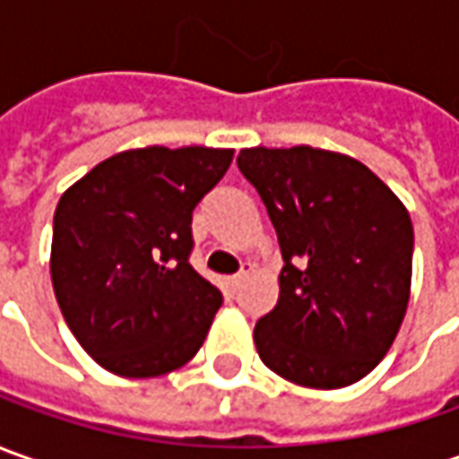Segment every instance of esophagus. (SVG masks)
I'll use <instances>...</instances> for the list:
<instances>
[{"label":"esophagus","instance_id":"obj_1","mask_svg":"<svg viewBox=\"0 0 459 459\" xmlns=\"http://www.w3.org/2000/svg\"><path fill=\"white\" fill-rule=\"evenodd\" d=\"M248 274H251V264H244V266H241V272H238V274H233V277L229 279V284L233 287V290H236V287H241V281H244Z\"/></svg>","mask_w":459,"mask_h":459}]
</instances>
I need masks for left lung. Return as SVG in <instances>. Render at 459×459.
I'll use <instances>...</instances> for the list:
<instances>
[{
  "instance_id": "1",
  "label": "left lung",
  "mask_w": 459,
  "mask_h": 459,
  "mask_svg": "<svg viewBox=\"0 0 459 459\" xmlns=\"http://www.w3.org/2000/svg\"><path fill=\"white\" fill-rule=\"evenodd\" d=\"M281 248L277 307L254 327L266 368L309 388L360 381L386 356L411 287V218L366 165L338 152L241 150Z\"/></svg>"
}]
</instances>
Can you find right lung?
<instances>
[{"label":"right lung","instance_id":"obj_1","mask_svg":"<svg viewBox=\"0 0 459 459\" xmlns=\"http://www.w3.org/2000/svg\"><path fill=\"white\" fill-rule=\"evenodd\" d=\"M233 150L119 152L63 193L50 277L75 340L106 371L150 378L195 356L223 294L190 266L193 211Z\"/></svg>","mask_w":459,"mask_h":459}]
</instances>
